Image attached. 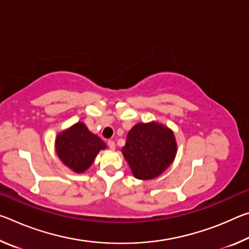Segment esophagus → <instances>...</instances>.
Segmentation results:
<instances>
[{"mask_svg":"<svg viewBox=\"0 0 249 249\" xmlns=\"http://www.w3.org/2000/svg\"><path fill=\"white\" fill-rule=\"evenodd\" d=\"M107 145H108V147L111 149H115V147H116V145H115V142H113V141H108L107 142Z\"/></svg>","mask_w":249,"mask_h":249,"instance_id":"obj_1","label":"esophagus"}]
</instances>
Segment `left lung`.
<instances>
[{"mask_svg":"<svg viewBox=\"0 0 249 249\" xmlns=\"http://www.w3.org/2000/svg\"><path fill=\"white\" fill-rule=\"evenodd\" d=\"M176 151L174 133L157 123L135 125L122 149L135 178L142 180L161 175L174 161Z\"/></svg>","mask_w":249,"mask_h":249,"instance_id":"1","label":"left lung"}]
</instances>
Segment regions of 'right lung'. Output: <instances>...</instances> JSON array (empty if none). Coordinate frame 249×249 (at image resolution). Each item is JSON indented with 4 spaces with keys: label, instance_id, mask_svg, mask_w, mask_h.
Masks as SVG:
<instances>
[{
    "label": "right lung",
    "instance_id": "1",
    "mask_svg": "<svg viewBox=\"0 0 249 249\" xmlns=\"http://www.w3.org/2000/svg\"><path fill=\"white\" fill-rule=\"evenodd\" d=\"M107 148L104 142L93 135L83 123H77L70 129L58 135L56 151L66 166L75 172L89 168L101 149Z\"/></svg>",
    "mask_w": 249,
    "mask_h": 249
}]
</instances>
